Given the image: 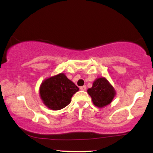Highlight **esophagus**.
<instances>
[{
    "instance_id": "1",
    "label": "esophagus",
    "mask_w": 153,
    "mask_h": 153,
    "mask_svg": "<svg viewBox=\"0 0 153 153\" xmlns=\"http://www.w3.org/2000/svg\"><path fill=\"white\" fill-rule=\"evenodd\" d=\"M80 89L81 90H86V86L85 85H83V86H81V87H80Z\"/></svg>"
}]
</instances>
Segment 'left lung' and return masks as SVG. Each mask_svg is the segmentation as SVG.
<instances>
[{
  "mask_svg": "<svg viewBox=\"0 0 153 153\" xmlns=\"http://www.w3.org/2000/svg\"><path fill=\"white\" fill-rule=\"evenodd\" d=\"M94 105L98 108L105 107L112 102L116 92L107 79L104 77L97 79L92 87L88 89Z\"/></svg>",
  "mask_w": 153,
  "mask_h": 153,
  "instance_id": "1",
  "label": "left lung"
}]
</instances>
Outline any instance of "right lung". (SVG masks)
I'll return each mask as SVG.
<instances>
[{"label":"right lung","mask_w":153,"mask_h":153,"mask_svg":"<svg viewBox=\"0 0 153 153\" xmlns=\"http://www.w3.org/2000/svg\"><path fill=\"white\" fill-rule=\"evenodd\" d=\"M79 90L63 73H60L42 82L39 94L43 103L48 108L59 110L71 102L73 94Z\"/></svg>","instance_id":"add662e5"}]
</instances>
